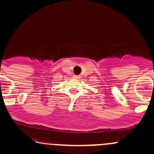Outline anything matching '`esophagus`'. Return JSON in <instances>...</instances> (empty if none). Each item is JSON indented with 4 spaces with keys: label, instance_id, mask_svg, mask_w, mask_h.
Masks as SVG:
<instances>
[{
    "label": "esophagus",
    "instance_id": "34e87169",
    "mask_svg": "<svg viewBox=\"0 0 154 154\" xmlns=\"http://www.w3.org/2000/svg\"><path fill=\"white\" fill-rule=\"evenodd\" d=\"M74 78H75V79H80V76H79V75H74Z\"/></svg>",
    "mask_w": 154,
    "mask_h": 154
}]
</instances>
